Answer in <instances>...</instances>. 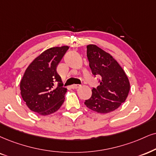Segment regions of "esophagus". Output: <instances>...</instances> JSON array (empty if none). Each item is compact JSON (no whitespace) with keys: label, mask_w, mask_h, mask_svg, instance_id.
<instances>
[{"label":"esophagus","mask_w":156,"mask_h":156,"mask_svg":"<svg viewBox=\"0 0 156 156\" xmlns=\"http://www.w3.org/2000/svg\"><path fill=\"white\" fill-rule=\"evenodd\" d=\"M80 87V84H73V85L71 86V87L72 88V89H77Z\"/></svg>","instance_id":"obj_1"}]
</instances>
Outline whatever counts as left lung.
<instances>
[{
  "mask_svg": "<svg viewBox=\"0 0 156 156\" xmlns=\"http://www.w3.org/2000/svg\"><path fill=\"white\" fill-rule=\"evenodd\" d=\"M87 56L93 74L100 75L101 80L97 88H93L91 98L84 104L100 113L115 111L126 101L129 92L126 73L112 55L97 45L87 46Z\"/></svg>",
  "mask_w": 156,
  "mask_h": 156,
  "instance_id": "1",
  "label": "left lung"
}]
</instances>
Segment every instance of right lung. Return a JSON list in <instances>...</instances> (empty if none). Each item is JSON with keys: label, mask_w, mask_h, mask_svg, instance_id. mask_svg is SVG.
<instances>
[{"label": "right lung", "mask_w": 156, "mask_h": 156, "mask_svg": "<svg viewBox=\"0 0 156 156\" xmlns=\"http://www.w3.org/2000/svg\"><path fill=\"white\" fill-rule=\"evenodd\" d=\"M69 46L46 50L29 65L20 82L21 95L30 110L45 116L55 112L64 102L67 89L62 87L56 67ZM57 84V87L55 85Z\"/></svg>", "instance_id": "1"}]
</instances>
